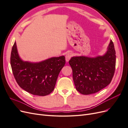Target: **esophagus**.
<instances>
[{"label": "esophagus", "instance_id": "1", "mask_svg": "<svg viewBox=\"0 0 128 128\" xmlns=\"http://www.w3.org/2000/svg\"><path fill=\"white\" fill-rule=\"evenodd\" d=\"M72 56V53L71 52H69L66 55V61L67 62H68L69 60L70 59V58Z\"/></svg>", "mask_w": 128, "mask_h": 128}]
</instances>
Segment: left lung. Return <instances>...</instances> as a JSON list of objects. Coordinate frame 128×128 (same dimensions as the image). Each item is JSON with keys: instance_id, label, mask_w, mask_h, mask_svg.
Instances as JSON below:
<instances>
[{"instance_id": "left-lung-1", "label": "left lung", "mask_w": 128, "mask_h": 128, "mask_svg": "<svg viewBox=\"0 0 128 128\" xmlns=\"http://www.w3.org/2000/svg\"><path fill=\"white\" fill-rule=\"evenodd\" d=\"M111 40L107 52L102 56L94 58L73 56L69 61L72 70L76 89L87 95L97 92L109 85L114 74L116 56Z\"/></svg>"}]
</instances>
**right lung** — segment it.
Listing matches in <instances>:
<instances>
[{"mask_svg": "<svg viewBox=\"0 0 128 128\" xmlns=\"http://www.w3.org/2000/svg\"><path fill=\"white\" fill-rule=\"evenodd\" d=\"M65 63L64 56L39 62L24 61L19 56L15 42L12 49L10 65L14 78L20 88L34 95L45 96L51 94Z\"/></svg>", "mask_w": 128, "mask_h": 128, "instance_id": "1", "label": "right lung"}]
</instances>
